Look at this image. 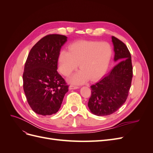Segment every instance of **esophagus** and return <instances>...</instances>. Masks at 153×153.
<instances>
[{"instance_id": "34e87169", "label": "esophagus", "mask_w": 153, "mask_h": 153, "mask_svg": "<svg viewBox=\"0 0 153 153\" xmlns=\"http://www.w3.org/2000/svg\"><path fill=\"white\" fill-rule=\"evenodd\" d=\"M80 87L79 86H76V85H71L69 86V89H78Z\"/></svg>"}]
</instances>
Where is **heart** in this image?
Returning <instances> with one entry per match:
<instances>
[{
	"instance_id": "1",
	"label": "heart",
	"mask_w": 153,
	"mask_h": 153,
	"mask_svg": "<svg viewBox=\"0 0 153 153\" xmlns=\"http://www.w3.org/2000/svg\"><path fill=\"white\" fill-rule=\"evenodd\" d=\"M112 49L106 43L77 41L69 45V51L62 50L59 55V69L65 76L75 71L79 64L82 69L71 78L73 83L80 84L88 78L91 80L102 76L108 68Z\"/></svg>"
}]
</instances>
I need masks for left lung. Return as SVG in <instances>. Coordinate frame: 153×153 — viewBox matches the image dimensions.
Returning <instances> with one entry per match:
<instances>
[{
	"label": "left lung",
	"mask_w": 153,
	"mask_h": 153,
	"mask_svg": "<svg viewBox=\"0 0 153 153\" xmlns=\"http://www.w3.org/2000/svg\"><path fill=\"white\" fill-rule=\"evenodd\" d=\"M114 61H119L100 81L91 86L88 102L91 112L98 116L112 114L126 101L133 78L131 54L122 41L112 37Z\"/></svg>",
	"instance_id": "1"
}]
</instances>
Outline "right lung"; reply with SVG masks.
Masks as SVG:
<instances>
[{
  "mask_svg": "<svg viewBox=\"0 0 153 153\" xmlns=\"http://www.w3.org/2000/svg\"><path fill=\"white\" fill-rule=\"evenodd\" d=\"M67 37L49 34L41 38L28 55L23 73V87L32 110L50 115L58 112L69 85L57 72L59 55Z\"/></svg>",
  "mask_w": 153,
  "mask_h": 153,
  "instance_id": "right-lung-1",
  "label": "right lung"
}]
</instances>
